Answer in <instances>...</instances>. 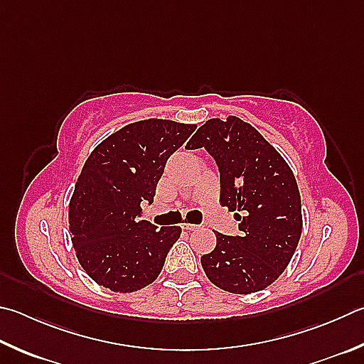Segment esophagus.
<instances>
[{
  "label": "esophagus",
  "mask_w": 364,
  "mask_h": 364,
  "mask_svg": "<svg viewBox=\"0 0 364 364\" xmlns=\"http://www.w3.org/2000/svg\"><path fill=\"white\" fill-rule=\"evenodd\" d=\"M181 228L183 229H186V230H196L197 228H199V226H197V224H189V223H183L181 224Z\"/></svg>",
  "instance_id": "obj_1"
}]
</instances>
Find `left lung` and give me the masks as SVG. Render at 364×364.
Returning a JSON list of instances; mask_svg holds the SVG:
<instances>
[{"mask_svg": "<svg viewBox=\"0 0 364 364\" xmlns=\"http://www.w3.org/2000/svg\"><path fill=\"white\" fill-rule=\"evenodd\" d=\"M186 148H205L215 159L220 202L237 211L240 230L215 232V250L200 257L205 274L224 291H261L287 269L301 239V196L291 168L253 125L235 116L210 119Z\"/></svg>", "mask_w": 364, "mask_h": 364, "instance_id": "left-lung-1", "label": "left lung"}]
</instances>
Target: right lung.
Here are the masks:
<instances>
[{
	"mask_svg": "<svg viewBox=\"0 0 364 364\" xmlns=\"http://www.w3.org/2000/svg\"><path fill=\"white\" fill-rule=\"evenodd\" d=\"M196 127L144 119L109 135L87 157L68 220L77 261L98 285L132 293L159 277L181 228L140 221V203L154 200L167 159Z\"/></svg>",
	"mask_w": 364,
	"mask_h": 364,
	"instance_id": "obj_1",
	"label": "right lung"
}]
</instances>
